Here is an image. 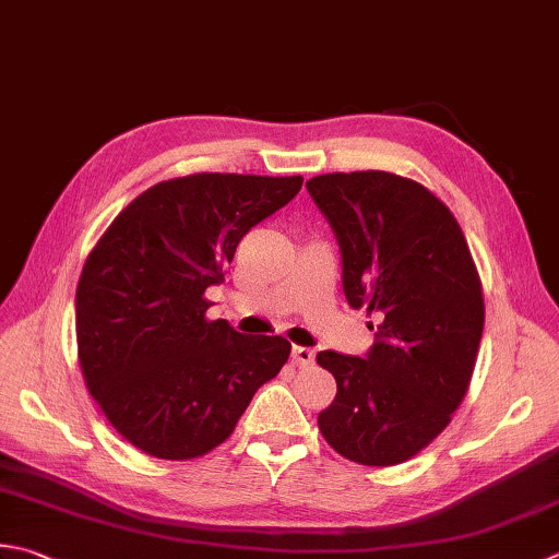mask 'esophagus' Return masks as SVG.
Wrapping results in <instances>:
<instances>
[{"label":"esophagus","mask_w":559,"mask_h":559,"mask_svg":"<svg viewBox=\"0 0 559 559\" xmlns=\"http://www.w3.org/2000/svg\"><path fill=\"white\" fill-rule=\"evenodd\" d=\"M293 364L300 368H308L314 364V352L308 346H293Z\"/></svg>","instance_id":"obj_1"}]
</instances>
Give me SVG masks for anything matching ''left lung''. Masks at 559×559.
<instances>
[{"instance_id":"left-lung-1","label":"left lung","mask_w":559,"mask_h":559,"mask_svg":"<svg viewBox=\"0 0 559 559\" xmlns=\"http://www.w3.org/2000/svg\"><path fill=\"white\" fill-rule=\"evenodd\" d=\"M308 191L342 247L346 300L380 317L366 358L317 354L336 380L317 424L348 461L400 465L467 395L485 326L483 281L451 207L419 181L334 171L312 177Z\"/></svg>"}]
</instances>
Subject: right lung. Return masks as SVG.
<instances>
[{"label": "right lung", "instance_id": "obj_1", "mask_svg": "<svg viewBox=\"0 0 559 559\" xmlns=\"http://www.w3.org/2000/svg\"><path fill=\"white\" fill-rule=\"evenodd\" d=\"M302 177L201 171L159 181L106 227L76 283V358L104 417L162 461L229 439L254 392L290 356L283 336L207 320V286L251 227L298 195Z\"/></svg>", "mask_w": 559, "mask_h": 559}]
</instances>
